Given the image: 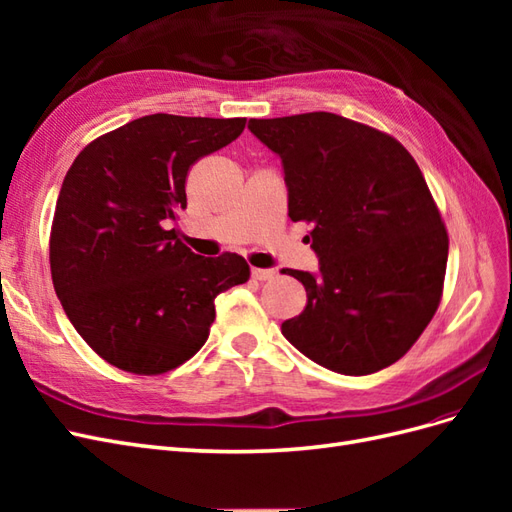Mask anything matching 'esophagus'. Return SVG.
<instances>
[{
	"label": "esophagus",
	"instance_id": "34e87169",
	"mask_svg": "<svg viewBox=\"0 0 512 512\" xmlns=\"http://www.w3.org/2000/svg\"><path fill=\"white\" fill-rule=\"evenodd\" d=\"M252 277L258 282H269L275 277V271L273 269H252Z\"/></svg>",
	"mask_w": 512,
	"mask_h": 512
}]
</instances>
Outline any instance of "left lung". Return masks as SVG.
<instances>
[{
	"instance_id": "1",
	"label": "left lung",
	"mask_w": 512,
	"mask_h": 512,
	"mask_svg": "<svg viewBox=\"0 0 512 512\" xmlns=\"http://www.w3.org/2000/svg\"><path fill=\"white\" fill-rule=\"evenodd\" d=\"M282 158L288 218L307 222L320 271H294L307 305L288 342L337 374L367 376L404 356L442 299L448 235L408 149L333 113L250 119Z\"/></svg>"
}]
</instances>
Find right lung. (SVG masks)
Segmentation results:
<instances>
[{
	"label": "right lung",
	"instance_id": "1",
	"mask_svg": "<svg viewBox=\"0 0 512 512\" xmlns=\"http://www.w3.org/2000/svg\"><path fill=\"white\" fill-rule=\"evenodd\" d=\"M245 117L156 113L91 141L66 173L49 260L74 329L106 363L158 376L203 348L215 297L250 280L237 254H194L168 228L188 207L194 162L226 147Z\"/></svg>",
	"mask_w": 512,
	"mask_h": 512
}]
</instances>
